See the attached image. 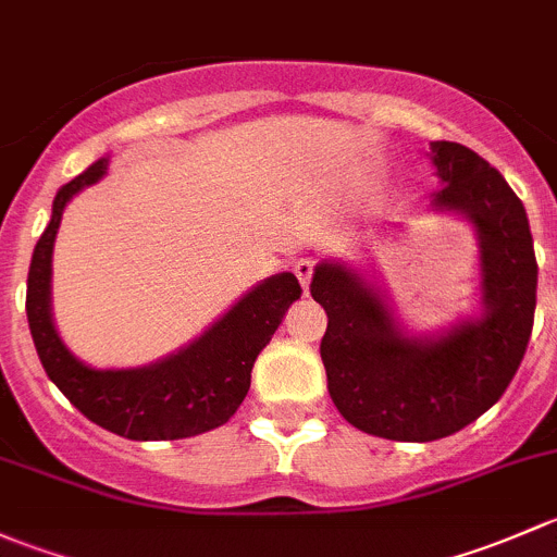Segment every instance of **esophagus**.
<instances>
[{
  "label": "esophagus",
  "instance_id": "34e87169",
  "mask_svg": "<svg viewBox=\"0 0 557 557\" xmlns=\"http://www.w3.org/2000/svg\"><path fill=\"white\" fill-rule=\"evenodd\" d=\"M295 276L302 284V289H308V286H311V278H313V260H308V257L297 260L295 262Z\"/></svg>",
  "mask_w": 557,
  "mask_h": 557
}]
</instances>
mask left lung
Returning a JSON list of instances; mask_svg holds the SVG:
<instances>
[{
    "instance_id": "8db88e82",
    "label": "left lung",
    "mask_w": 557,
    "mask_h": 557,
    "mask_svg": "<svg viewBox=\"0 0 557 557\" xmlns=\"http://www.w3.org/2000/svg\"><path fill=\"white\" fill-rule=\"evenodd\" d=\"M432 160L445 185L437 209L478 227L485 317L434 343L410 341L357 273L324 262L311 281L326 311L321 362L332 403L351 426L397 443H432L478 421L512 383L534 330L536 255L520 198L469 147L434 141Z\"/></svg>"
}]
</instances>
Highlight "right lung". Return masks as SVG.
I'll return each mask as SVG.
<instances>
[{
  "label": "right lung",
  "mask_w": 557,
  "mask_h": 557,
  "mask_svg": "<svg viewBox=\"0 0 557 557\" xmlns=\"http://www.w3.org/2000/svg\"><path fill=\"white\" fill-rule=\"evenodd\" d=\"M107 174L96 160L53 200V216L34 246L26 317L50 381L88 421L128 440H182L231 421L251 383V367L302 289L295 273L262 281L209 332L174 357L141 370H90L66 351L50 319V255L72 195Z\"/></svg>",
  "instance_id": "add662e5"
}]
</instances>
